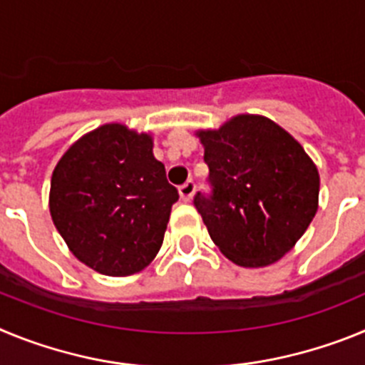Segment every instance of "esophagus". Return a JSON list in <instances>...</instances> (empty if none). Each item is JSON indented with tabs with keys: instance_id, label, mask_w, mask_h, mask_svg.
Listing matches in <instances>:
<instances>
[{
	"instance_id": "obj_1",
	"label": "esophagus",
	"mask_w": 365,
	"mask_h": 365,
	"mask_svg": "<svg viewBox=\"0 0 365 365\" xmlns=\"http://www.w3.org/2000/svg\"><path fill=\"white\" fill-rule=\"evenodd\" d=\"M193 192H195V182L193 180H186L185 185L179 188V195L182 201H190L193 197Z\"/></svg>"
}]
</instances>
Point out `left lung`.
Here are the masks:
<instances>
[{"label": "left lung", "instance_id": "8db88e82", "mask_svg": "<svg viewBox=\"0 0 365 365\" xmlns=\"http://www.w3.org/2000/svg\"><path fill=\"white\" fill-rule=\"evenodd\" d=\"M210 193H195L212 241L235 265L265 267L285 256L318 210L320 175L302 144L276 122L237 115L197 131Z\"/></svg>", "mask_w": 365, "mask_h": 365}]
</instances>
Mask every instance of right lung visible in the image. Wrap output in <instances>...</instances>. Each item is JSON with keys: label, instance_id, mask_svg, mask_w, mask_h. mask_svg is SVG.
<instances>
[{"label": "right lung", "instance_id": "add662e5", "mask_svg": "<svg viewBox=\"0 0 365 365\" xmlns=\"http://www.w3.org/2000/svg\"><path fill=\"white\" fill-rule=\"evenodd\" d=\"M148 133L106 124L63 153L51 179L54 227L71 252L106 276H130L160 250L179 193Z\"/></svg>", "mask_w": 365, "mask_h": 365}]
</instances>
